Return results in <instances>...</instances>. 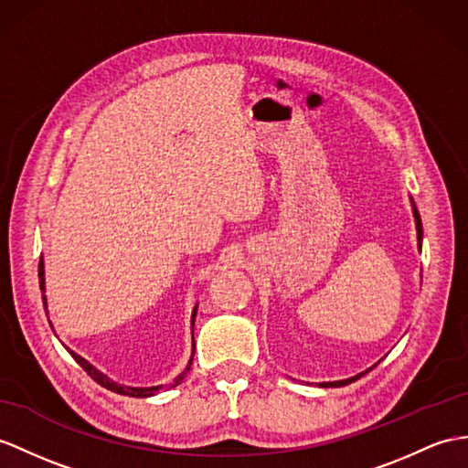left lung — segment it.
<instances>
[{
    "mask_svg": "<svg viewBox=\"0 0 468 468\" xmlns=\"http://www.w3.org/2000/svg\"><path fill=\"white\" fill-rule=\"evenodd\" d=\"M411 207H413V216H415V226H417V246H419V250H420V246H423V224H420V216H419V210H417V207H415V202H413V198H411ZM375 367V366H373ZM373 367H369V369H366L363 373H357L356 378H349V379H341V381H329V383H320L322 387H344V385H349V383H353V381H357L359 378H363V375L366 373H369Z\"/></svg>",
    "mask_w": 468,
    "mask_h": 468,
    "instance_id": "left-lung-1",
    "label": "left lung"
}]
</instances>
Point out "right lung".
Here are the masks:
<instances>
[{
    "instance_id": "add662e5",
    "label": "right lung",
    "mask_w": 468,
    "mask_h": 468,
    "mask_svg": "<svg viewBox=\"0 0 468 468\" xmlns=\"http://www.w3.org/2000/svg\"><path fill=\"white\" fill-rule=\"evenodd\" d=\"M39 288L43 292V307H48V298H45V266H43V258L39 260ZM197 310H198V305H195V310H192V317H190V325H192V356H190V361H188L186 369L178 375V378L173 381V385H170V387H176L182 379H185L186 371H190L192 357H195V320H197ZM49 325H51V322H49ZM51 329H53V325H51ZM67 351H69L71 356H73V359L79 363V366H81L87 371V375H89L90 379L97 381L101 387H105V389H109L112 393L129 395V397H153V395H156L158 391L163 389V385H156V387H127V385H119V383H115L112 379H109L107 375H102L99 369H95L87 359H83L81 356H77V353L71 351L69 347H67Z\"/></svg>"
}]
</instances>
